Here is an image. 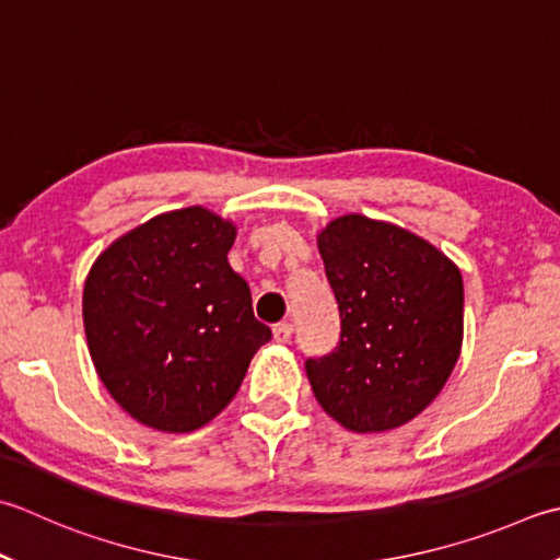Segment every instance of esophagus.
<instances>
[{
    "label": "esophagus",
    "instance_id": "1",
    "mask_svg": "<svg viewBox=\"0 0 560 560\" xmlns=\"http://www.w3.org/2000/svg\"><path fill=\"white\" fill-rule=\"evenodd\" d=\"M291 335H293V325L291 323L273 325V339H277V342H289Z\"/></svg>",
    "mask_w": 560,
    "mask_h": 560
}]
</instances>
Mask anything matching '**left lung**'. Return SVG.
I'll list each match as a JSON object with an SVG mask.
<instances>
[{
	"instance_id": "left-lung-1",
	"label": "left lung",
	"mask_w": 560,
	"mask_h": 560,
	"mask_svg": "<svg viewBox=\"0 0 560 560\" xmlns=\"http://www.w3.org/2000/svg\"><path fill=\"white\" fill-rule=\"evenodd\" d=\"M339 342L305 359L323 410L352 432L410 422L452 376L464 339L462 271L427 240L366 215L317 235Z\"/></svg>"
}]
</instances>
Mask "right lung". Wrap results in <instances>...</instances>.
<instances>
[{"label": "right lung", "instance_id": "obj_1", "mask_svg": "<svg viewBox=\"0 0 560 560\" xmlns=\"http://www.w3.org/2000/svg\"><path fill=\"white\" fill-rule=\"evenodd\" d=\"M235 225L201 206L162 213L108 247L84 283L90 354L130 418L194 432L235 398L271 330L228 265Z\"/></svg>", "mask_w": 560, "mask_h": 560}]
</instances>
